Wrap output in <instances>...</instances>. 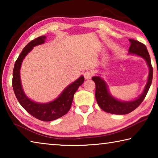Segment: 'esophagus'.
I'll list each match as a JSON object with an SVG mask.
<instances>
[{"mask_svg": "<svg viewBox=\"0 0 158 158\" xmlns=\"http://www.w3.org/2000/svg\"><path fill=\"white\" fill-rule=\"evenodd\" d=\"M84 74L85 79H90L93 76V73L90 70H87L85 72Z\"/></svg>", "mask_w": 158, "mask_h": 158, "instance_id": "34e87169", "label": "esophagus"}]
</instances>
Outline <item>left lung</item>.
<instances>
[{
  "instance_id": "left-lung-1",
  "label": "left lung",
  "mask_w": 158,
  "mask_h": 158,
  "mask_svg": "<svg viewBox=\"0 0 158 158\" xmlns=\"http://www.w3.org/2000/svg\"><path fill=\"white\" fill-rule=\"evenodd\" d=\"M130 42H131L129 48L130 53H133L143 58L148 64L149 68L148 82L143 93L137 100L130 102H121L115 99L109 94L106 83L102 79L98 76L92 77V80L95 84V98L99 106L107 113L123 115L132 112L141 105L151 85L153 79V67L146 45L135 40L130 39Z\"/></svg>"
}]
</instances>
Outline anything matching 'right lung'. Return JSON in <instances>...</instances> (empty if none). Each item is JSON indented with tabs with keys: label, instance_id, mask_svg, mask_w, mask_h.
Returning a JSON list of instances; mask_svg holds the SVG:
<instances>
[{
	"label": "right lung",
	"instance_id": "right-lung-1",
	"mask_svg": "<svg viewBox=\"0 0 158 158\" xmlns=\"http://www.w3.org/2000/svg\"><path fill=\"white\" fill-rule=\"evenodd\" d=\"M46 36H40L31 40L23 48V51L16 60L12 76V87L16 98L23 108L33 117L42 121H52L59 118L69 111L73 103L74 93L84 81V77L81 76L73 84L69 85L63 90L60 95L55 100L46 104L35 102L26 97L23 91L20 80V68L21 63L31 52L33 47L43 44Z\"/></svg>",
	"mask_w": 158,
	"mask_h": 158
}]
</instances>
